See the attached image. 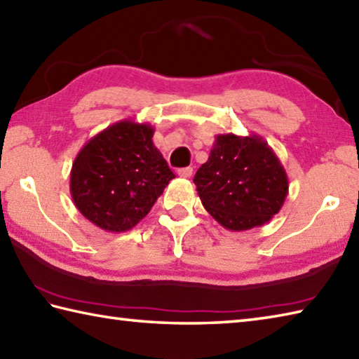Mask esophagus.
Segmentation results:
<instances>
[{
  "label": "esophagus",
  "mask_w": 359,
  "mask_h": 359,
  "mask_svg": "<svg viewBox=\"0 0 359 359\" xmlns=\"http://www.w3.org/2000/svg\"><path fill=\"white\" fill-rule=\"evenodd\" d=\"M194 172L192 167H184V168H180L178 170V175L181 178H191V175Z\"/></svg>",
  "instance_id": "34e87169"
}]
</instances>
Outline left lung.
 Returning <instances> with one entry per match:
<instances>
[{
    "instance_id": "left-lung-1",
    "label": "left lung",
    "mask_w": 359,
    "mask_h": 359,
    "mask_svg": "<svg viewBox=\"0 0 359 359\" xmlns=\"http://www.w3.org/2000/svg\"><path fill=\"white\" fill-rule=\"evenodd\" d=\"M194 182L206 211L229 231L267 223L289 192L285 167L258 134H217Z\"/></svg>"
}]
</instances>
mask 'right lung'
<instances>
[{"label": "right lung", "instance_id": "right-lung-1", "mask_svg": "<svg viewBox=\"0 0 359 359\" xmlns=\"http://www.w3.org/2000/svg\"><path fill=\"white\" fill-rule=\"evenodd\" d=\"M150 123L120 120L81 148L70 172L74 206L93 225L125 233L150 212L175 178Z\"/></svg>", "mask_w": 359, "mask_h": 359}]
</instances>
